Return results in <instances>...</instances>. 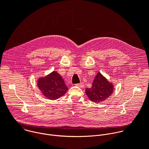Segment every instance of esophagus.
Masks as SVG:
<instances>
[{"instance_id":"esophagus-1","label":"esophagus","mask_w":149,"mask_h":149,"mask_svg":"<svg viewBox=\"0 0 149 149\" xmlns=\"http://www.w3.org/2000/svg\"><path fill=\"white\" fill-rule=\"evenodd\" d=\"M75 86H77V87H80V88H83L84 86V83L81 82V83H79V84H75Z\"/></svg>"}]
</instances>
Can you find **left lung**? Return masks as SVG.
<instances>
[{"label":"left lung","instance_id":"1","mask_svg":"<svg viewBox=\"0 0 149 149\" xmlns=\"http://www.w3.org/2000/svg\"><path fill=\"white\" fill-rule=\"evenodd\" d=\"M114 91V86L100 72L96 75L92 87L86 89L90 100L95 103H101L109 98Z\"/></svg>","mask_w":149,"mask_h":149}]
</instances>
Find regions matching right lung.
<instances>
[{
  "instance_id": "obj_1",
  "label": "right lung",
  "mask_w": 149,
  "mask_h": 149,
  "mask_svg": "<svg viewBox=\"0 0 149 149\" xmlns=\"http://www.w3.org/2000/svg\"><path fill=\"white\" fill-rule=\"evenodd\" d=\"M37 85L42 95L51 100L59 98L68 90L62 77L55 71L45 77H39Z\"/></svg>"
}]
</instances>
